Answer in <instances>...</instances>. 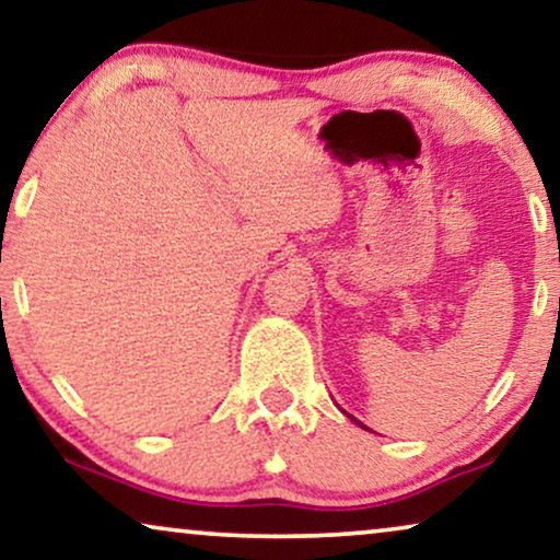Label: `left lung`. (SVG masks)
<instances>
[{
    "label": "left lung",
    "instance_id": "8db88e82",
    "mask_svg": "<svg viewBox=\"0 0 560 560\" xmlns=\"http://www.w3.org/2000/svg\"><path fill=\"white\" fill-rule=\"evenodd\" d=\"M349 418H351V416H349ZM351 420H354V423H357V425H362V423H359V420H357V418H351ZM362 428H366V425H362Z\"/></svg>",
    "mask_w": 560,
    "mask_h": 560
}]
</instances>
